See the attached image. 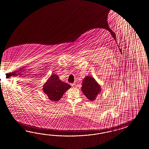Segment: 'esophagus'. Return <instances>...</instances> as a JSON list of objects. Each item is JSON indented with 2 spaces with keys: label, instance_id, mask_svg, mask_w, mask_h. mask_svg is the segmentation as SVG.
Masks as SVG:
<instances>
[{
  "label": "esophagus",
  "instance_id": "obj_1",
  "mask_svg": "<svg viewBox=\"0 0 149 149\" xmlns=\"http://www.w3.org/2000/svg\"><path fill=\"white\" fill-rule=\"evenodd\" d=\"M71 86H72V87L73 88H75L76 87V84H71Z\"/></svg>",
  "mask_w": 149,
  "mask_h": 149
}]
</instances>
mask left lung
I'll return each mask as SVG.
<instances>
[{
    "mask_svg": "<svg viewBox=\"0 0 149 149\" xmlns=\"http://www.w3.org/2000/svg\"><path fill=\"white\" fill-rule=\"evenodd\" d=\"M81 90L91 101H94L97 96L101 92L100 86L92 77L87 76L83 80Z\"/></svg>",
    "mask_w": 149,
    "mask_h": 149,
    "instance_id": "8db88e82",
    "label": "left lung"
}]
</instances>
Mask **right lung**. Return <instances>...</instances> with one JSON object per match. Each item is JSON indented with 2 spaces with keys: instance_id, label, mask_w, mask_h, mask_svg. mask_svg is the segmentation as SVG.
I'll use <instances>...</instances> for the list:
<instances>
[{
  "instance_id": "1",
  "label": "right lung",
  "mask_w": 149,
  "mask_h": 149,
  "mask_svg": "<svg viewBox=\"0 0 149 149\" xmlns=\"http://www.w3.org/2000/svg\"><path fill=\"white\" fill-rule=\"evenodd\" d=\"M71 86L59 79L56 74H52L43 86V90L45 94L52 101H59L66 91Z\"/></svg>"
}]
</instances>
